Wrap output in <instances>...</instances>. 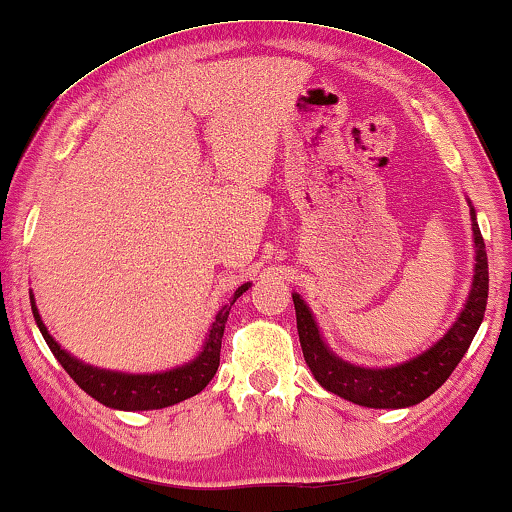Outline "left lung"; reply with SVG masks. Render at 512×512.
Returning a JSON list of instances; mask_svg holds the SVG:
<instances>
[{
  "label": "left lung",
  "mask_w": 512,
  "mask_h": 512,
  "mask_svg": "<svg viewBox=\"0 0 512 512\" xmlns=\"http://www.w3.org/2000/svg\"><path fill=\"white\" fill-rule=\"evenodd\" d=\"M470 218H473L477 256L475 280L473 289H470L468 303L454 327H451L433 348L426 350L423 355L414 357V360L388 369H364L338 360L334 353H329V348L320 338V331H317V324L313 320V315H310L308 305L301 301L298 294L291 296L294 298L296 308V324L303 357L322 388L343 397V400L362 404V407L402 409L423 402L447 381L451 371L459 367V362L463 360V355H466L470 343H473V336L477 334V329H480L482 324L484 310H487V251H484L482 232L477 228L473 209H470Z\"/></svg>",
  "instance_id": "left-lung-1"
}]
</instances>
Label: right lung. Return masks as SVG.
<instances>
[{
	"label": "right lung",
	"instance_id": "right-lung-1",
	"mask_svg": "<svg viewBox=\"0 0 512 512\" xmlns=\"http://www.w3.org/2000/svg\"><path fill=\"white\" fill-rule=\"evenodd\" d=\"M247 289L249 284H242V287L235 291V296L230 298V303L218 310L216 320L209 329V338L202 355H199L195 362L185 364V367L164 371V374H115V371H105L89 367V364H82L75 360V357L65 353V350H61V345L53 341L51 334L42 324V317L37 313L35 301H32V315H35L37 327L42 331L51 353L56 355V360L63 364V369L68 371L72 381H75L84 393H89L94 400L112 409L148 411L171 407V404L188 400V397L202 393V390L207 388V383L216 374L218 362H221V338L232 303H235Z\"/></svg>",
	"mask_w": 512,
	"mask_h": 512
}]
</instances>
